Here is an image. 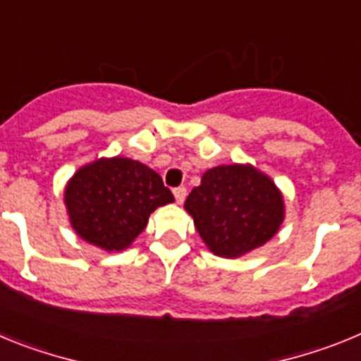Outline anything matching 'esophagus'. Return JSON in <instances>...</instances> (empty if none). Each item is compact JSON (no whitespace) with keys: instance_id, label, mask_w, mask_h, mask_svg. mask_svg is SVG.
<instances>
[{"instance_id":"1","label":"esophagus","mask_w":361,"mask_h":361,"mask_svg":"<svg viewBox=\"0 0 361 361\" xmlns=\"http://www.w3.org/2000/svg\"><path fill=\"white\" fill-rule=\"evenodd\" d=\"M173 195H175V200H177L178 204H183L184 199H186V195H188V190L184 186H178L173 190Z\"/></svg>"}]
</instances>
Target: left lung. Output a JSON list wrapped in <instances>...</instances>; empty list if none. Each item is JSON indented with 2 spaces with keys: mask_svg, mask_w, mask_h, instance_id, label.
I'll use <instances>...</instances> for the list:
<instances>
[{
  "mask_svg": "<svg viewBox=\"0 0 361 361\" xmlns=\"http://www.w3.org/2000/svg\"><path fill=\"white\" fill-rule=\"evenodd\" d=\"M184 206L209 250L226 258L266 244L283 220V200L275 183L251 166L208 170Z\"/></svg>",
  "mask_w": 361,
  "mask_h": 361,
  "instance_id": "obj_1",
  "label": "left lung"
}]
</instances>
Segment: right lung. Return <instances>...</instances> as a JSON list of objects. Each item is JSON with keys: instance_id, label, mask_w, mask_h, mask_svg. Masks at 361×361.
Here are the masks:
<instances>
[{"instance_id": "add662e5", "label": "right lung", "mask_w": 361, "mask_h": 361, "mask_svg": "<svg viewBox=\"0 0 361 361\" xmlns=\"http://www.w3.org/2000/svg\"><path fill=\"white\" fill-rule=\"evenodd\" d=\"M70 222L81 238L106 251L128 247L149 213L173 202L161 175L132 159H101L73 175L65 190Z\"/></svg>"}]
</instances>
